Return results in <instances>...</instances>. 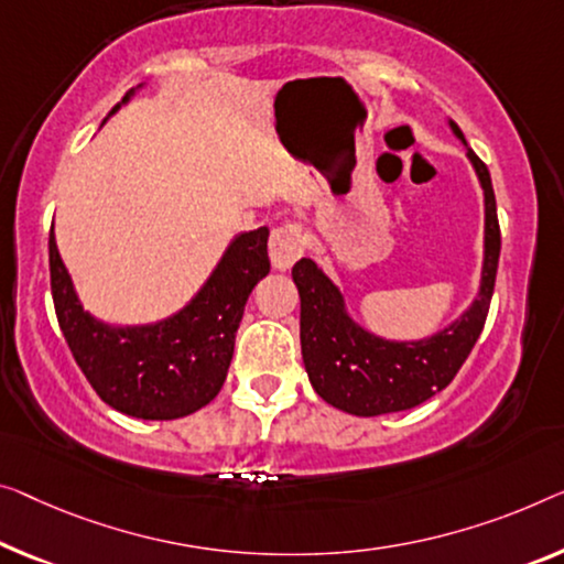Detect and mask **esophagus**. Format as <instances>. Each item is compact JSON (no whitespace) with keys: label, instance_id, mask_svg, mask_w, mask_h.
<instances>
[{"label":"esophagus","instance_id":"esophagus-1","mask_svg":"<svg viewBox=\"0 0 564 564\" xmlns=\"http://www.w3.org/2000/svg\"><path fill=\"white\" fill-rule=\"evenodd\" d=\"M306 250V235L304 228L296 223H285L281 228L271 232V240H268V253H271V263L279 271L291 268L296 260L304 256Z\"/></svg>","mask_w":564,"mask_h":564}]
</instances>
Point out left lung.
I'll list each match as a JSON object with an SVG mask.
<instances>
[{"label": "left lung", "mask_w": 564, "mask_h": 564, "mask_svg": "<svg viewBox=\"0 0 564 564\" xmlns=\"http://www.w3.org/2000/svg\"><path fill=\"white\" fill-rule=\"evenodd\" d=\"M451 129L466 144L453 121ZM468 159L484 187V271L476 301L448 329L420 341L382 339L351 322L339 289L314 260L301 258L293 265L291 275L301 296V355L308 380L318 398L344 413L375 417L420 405L448 388L481 336L497 283L501 230L491 174L470 149Z\"/></svg>", "instance_id": "8db88e82"}]
</instances>
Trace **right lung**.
<instances>
[{"label": "right lung", "instance_id": "1", "mask_svg": "<svg viewBox=\"0 0 564 564\" xmlns=\"http://www.w3.org/2000/svg\"><path fill=\"white\" fill-rule=\"evenodd\" d=\"M268 271V228L242 232L174 316L147 326H108L83 311L50 230V289L67 347L106 405L141 420L184 417L215 400L228 377L246 301Z\"/></svg>", "mask_w": 564, "mask_h": 564}]
</instances>
